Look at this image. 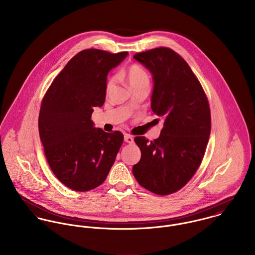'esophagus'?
Masks as SVG:
<instances>
[{"instance_id":"esophagus-1","label":"esophagus","mask_w":255,"mask_h":255,"mask_svg":"<svg viewBox=\"0 0 255 255\" xmlns=\"http://www.w3.org/2000/svg\"><path fill=\"white\" fill-rule=\"evenodd\" d=\"M125 141L128 143H132L133 142V137L129 134H126L125 135Z\"/></svg>"}]
</instances>
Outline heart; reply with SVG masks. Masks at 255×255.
<instances>
[{"label": "heart", "instance_id": "obj_1", "mask_svg": "<svg viewBox=\"0 0 255 255\" xmlns=\"http://www.w3.org/2000/svg\"><path fill=\"white\" fill-rule=\"evenodd\" d=\"M126 77L131 89L140 87V86H149L150 79L149 75L145 71L138 65H132L126 71ZM115 83V77H110L106 84V90L109 91Z\"/></svg>", "mask_w": 255, "mask_h": 255}]
</instances>
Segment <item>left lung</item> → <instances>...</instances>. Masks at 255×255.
I'll return each instance as SVG.
<instances>
[{"label":"left lung","instance_id":"8db88e82","mask_svg":"<svg viewBox=\"0 0 255 255\" xmlns=\"http://www.w3.org/2000/svg\"><path fill=\"white\" fill-rule=\"evenodd\" d=\"M133 58L153 76L151 109L164 119L154 141L136 136L141 158L132 167L138 183L158 195L180 190L199 168L211 130L210 108L205 92L182 57L160 47Z\"/></svg>","mask_w":255,"mask_h":255}]
</instances>
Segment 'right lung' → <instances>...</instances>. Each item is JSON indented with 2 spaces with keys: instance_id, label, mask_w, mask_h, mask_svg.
I'll return each instance as SVG.
<instances>
[{
  "instance_id": "obj_1",
  "label": "right lung",
  "mask_w": 255,
  "mask_h": 255,
  "mask_svg": "<svg viewBox=\"0 0 255 255\" xmlns=\"http://www.w3.org/2000/svg\"><path fill=\"white\" fill-rule=\"evenodd\" d=\"M128 54L98 49L79 52L42 100L38 128L46 159L57 179L75 191L103 183L123 144L122 132L94 128L91 115L105 102L108 73Z\"/></svg>"
}]
</instances>
